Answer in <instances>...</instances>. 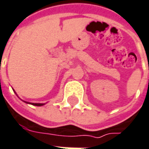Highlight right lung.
<instances>
[{
    "mask_svg": "<svg viewBox=\"0 0 149 149\" xmlns=\"http://www.w3.org/2000/svg\"><path fill=\"white\" fill-rule=\"evenodd\" d=\"M30 104H31V103H30ZM32 105H36V106H41V105H43L44 104H40V103H32Z\"/></svg>",
    "mask_w": 149,
    "mask_h": 149,
    "instance_id": "right-lung-1",
    "label": "right lung"
}]
</instances>
